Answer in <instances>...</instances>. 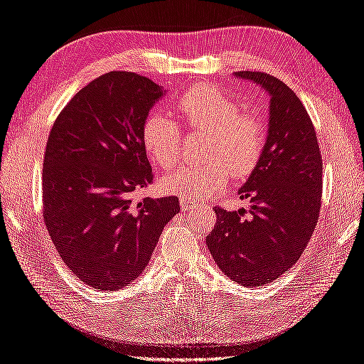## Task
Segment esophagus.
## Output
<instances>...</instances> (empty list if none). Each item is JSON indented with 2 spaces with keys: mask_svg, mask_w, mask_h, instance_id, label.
Instances as JSON below:
<instances>
[{
  "mask_svg": "<svg viewBox=\"0 0 364 364\" xmlns=\"http://www.w3.org/2000/svg\"><path fill=\"white\" fill-rule=\"evenodd\" d=\"M180 205H181V210H184V213H189V210H193V208H198L196 203L191 201L189 198H181Z\"/></svg>",
  "mask_w": 364,
  "mask_h": 364,
  "instance_id": "obj_1",
  "label": "esophagus"
}]
</instances>
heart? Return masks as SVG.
Masks as SVG:
<instances>
[{"label":"heart","mask_w":364,"mask_h":364,"mask_svg":"<svg viewBox=\"0 0 364 364\" xmlns=\"http://www.w3.org/2000/svg\"><path fill=\"white\" fill-rule=\"evenodd\" d=\"M176 112L191 130L206 133L201 156L208 161L186 164L164 176V192L205 198L225 189L230 175L242 180L255 171L265 146V129L259 117L240 114L231 97L208 85L186 91L176 100ZM142 144L151 161L171 168L181 154V130L171 117L154 113L144 122Z\"/></svg>","instance_id":"1"}]
</instances>
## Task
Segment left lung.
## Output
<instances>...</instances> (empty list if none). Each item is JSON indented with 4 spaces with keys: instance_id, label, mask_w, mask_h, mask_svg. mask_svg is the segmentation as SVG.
I'll list each match as a JSON object with an SVG mask.
<instances>
[{
    "instance_id": "left-lung-1",
    "label": "left lung",
    "mask_w": 364,
    "mask_h": 364,
    "mask_svg": "<svg viewBox=\"0 0 364 364\" xmlns=\"http://www.w3.org/2000/svg\"><path fill=\"white\" fill-rule=\"evenodd\" d=\"M234 77L256 83L269 96L264 154L239 189L243 208H215L217 222L206 237L222 272L243 287L273 282L306 250L318 223L323 159L314 124L299 97L284 82L257 71Z\"/></svg>"
}]
</instances>
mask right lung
I'll use <instances>...</instances> for the list:
<instances>
[{
    "label": "right lung",
    "instance_id": "1",
    "mask_svg": "<svg viewBox=\"0 0 364 364\" xmlns=\"http://www.w3.org/2000/svg\"><path fill=\"white\" fill-rule=\"evenodd\" d=\"M163 87L112 71L68 102L43 161V217L65 265L100 291L121 290L147 267L178 197L134 201L154 180L142 127Z\"/></svg>",
    "mask_w": 364,
    "mask_h": 364
}]
</instances>
